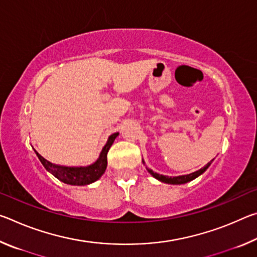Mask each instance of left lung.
I'll list each match as a JSON object with an SVG mask.
<instances>
[{
    "label": "left lung",
    "mask_w": 257,
    "mask_h": 257,
    "mask_svg": "<svg viewBox=\"0 0 257 257\" xmlns=\"http://www.w3.org/2000/svg\"><path fill=\"white\" fill-rule=\"evenodd\" d=\"M212 161H213V160H212ZM212 161H211V162H208V163H207L204 168L199 169L198 171H195V172H193V173H189V175L177 176V177L163 176V175H160V173H156V172H154L153 170H152V169H149L147 167H146V169H147V171H149V172L151 173V175L155 178V179L160 180L161 182H164V184H170V185H182V184H186V182H189V181H191V180L196 179L197 177H199V176L202 175V173L205 172V171L207 170V168L210 167V165H211ZM143 163L145 164L144 160H143Z\"/></svg>",
    "instance_id": "obj_1"
}]
</instances>
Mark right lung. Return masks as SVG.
Segmentation results:
<instances>
[{"instance_id": "1", "label": "right lung", "mask_w": 257, "mask_h": 257, "mask_svg": "<svg viewBox=\"0 0 257 257\" xmlns=\"http://www.w3.org/2000/svg\"><path fill=\"white\" fill-rule=\"evenodd\" d=\"M118 135L119 133H114L111 136H108L106 144L104 145L101 153H99L98 159L94 163L86 165V167H66V165L54 164L43 158L36 150L34 151L37 158L40 159L41 163L44 165V168L56 179L67 185L86 186L98 180L103 176V173L105 172L107 167V152Z\"/></svg>"}]
</instances>
